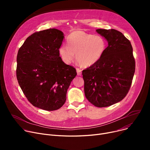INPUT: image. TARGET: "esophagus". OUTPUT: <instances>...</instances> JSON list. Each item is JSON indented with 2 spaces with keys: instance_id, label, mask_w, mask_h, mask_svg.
I'll list each match as a JSON object with an SVG mask.
<instances>
[{
  "instance_id": "obj_1",
  "label": "esophagus",
  "mask_w": 150,
  "mask_h": 150,
  "mask_svg": "<svg viewBox=\"0 0 150 150\" xmlns=\"http://www.w3.org/2000/svg\"><path fill=\"white\" fill-rule=\"evenodd\" d=\"M76 72H77V75H81L82 72H81V70L79 68H76Z\"/></svg>"
}]
</instances>
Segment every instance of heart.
Returning a JSON list of instances; mask_svg holds the SVG:
<instances>
[{
	"instance_id": "obj_1",
	"label": "heart",
	"mask_w": 150,
	"mask_h": 150,
	"mask_svg": "<svg viewBox=\"0 0 150 150\" xmlns=\"http://www.w3.org/2000/svg\"><path fill=\"white\" fill-rule=\"evenodd\" d=\"M67 45L62 44L59 54L66 63L76 59L83 67H89L97 62L103 56L106 47L105 39L100 35H93L82 30H75L67 39Z\"/></svg>"
}]
</instances>
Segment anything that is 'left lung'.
I'll use <instances>...</instances> for the list:
<instances>
[{"label":"left lung","instance_id":"1","mask_svg":"<svg viewBox=\"0 0 150 150\" xmlns=\"http://www.w3.org/2000/svg\"><path fill=\"white\" fill-rule=\"evenodd\" d=\"M108 42L104 54L93 66L83 70L85 96L98 108L122 100L130 89L135 72V59L128 39L114 29H97Z\"/></svg>","mask_w":150,"mask_h":150}]
</instances>
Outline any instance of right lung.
<instances>
[{
	"instance_id": "1",
	"label": "right lung",
	"mask_w": 150,
	"mask_h": 150,
	"mask_svg": "<svg viewBox=\"0 0 150 150\" xmlns=\"http://www.w3.org/2000/svg\"><path fill=\"white\" fill-rule=\"evenodd\" d=\"M64 33L56 28L36 32L28 36L17 55L16 76L27 100L45 111L59 109L66 100L76 69L59 57Z\"/></svg>"
}]
</instances>
